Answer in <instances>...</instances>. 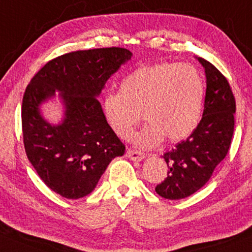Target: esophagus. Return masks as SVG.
Here are the masks:
<instances>
[{
	"mask_svg": "<svg viewBox=\"0 0 252 252\" xmlns=\"http://www.w3.org/2000/svg\"><path fill=\"white\" fill-rule=\"evenodd\" d=\"M128 157L130 159H132V160H137V162H139V160H142L145 157V155L143 153H141V151H138V150H131V149H129L128 150Z\"/></svg>",
	"mask_w": 252,
	"mask_h": 252,
	"instance_id": "obj_1",
	"label": "esophagus"
}]
</instances>
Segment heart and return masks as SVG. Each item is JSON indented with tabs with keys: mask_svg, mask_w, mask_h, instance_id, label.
I'll use <instances>...</instances> for the list:
<instances>
[{
	"mask_svg": "<svg viewBox=\"0 0 252 252\" xmlns=\"http://www.w3.org/2000/svg\"><path fill=\"white\" fill-rule=\"evenodd\" d=\"M205 86L198 69L189 63L163 62L142 65L121 81L120 93L103 99V113L118 137L128 139L141 121L148 124L136 144L151 148L163 137L178 142L199 122Z\"/></svg>",
	"mask_w": 252,
	"mask_h": 252,
	"instance_id": "heart-1",
	"label": "heart"
}]
</instances>
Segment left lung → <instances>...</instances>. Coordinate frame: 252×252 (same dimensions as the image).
Listing matches in <instances>:
<instances>
[{
  "mask_svg": "<svg viewBox=\"0 0 252 252\" xmlns=\"http://www.w3.org/2000/svg\"><path fill=\"white\" fill-rule=\"evenodd\" d=\"M207 77L204 111L192 134L163 155L168 176L155 188L166 199H182L208 183L225 158L235 128L236 102L228 80L216 66L197 59Z\"/></svg>",
  "mask_w": 252,
  "mask_h": 252,
  "instance_id": "1",
  "label": "left lung"
}]
</instances>
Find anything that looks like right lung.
<instances>
[{
	"mask_svg": "<svg viewBox=\"0 0 252 252\" xmlns=\"http://www.w3.org/2000/svg\"><path fill=\"white\" fill-rule=\"evenodd\" d=\"M126 48L78 50L49 61L32 78L22 101L26 154L45 186L69 199L89 195L109 163L126 147L110 128L97 96L131 59ZM60 92L63 123L41 117L39 105Z\"/></svg>",
	"mask_w": 252,
	"mask_h": 252,
	"instance_id": "obj_1",
	"label": "right lung"
}]
</instances>
